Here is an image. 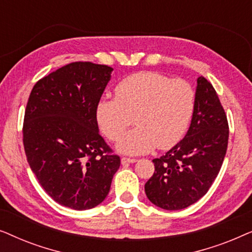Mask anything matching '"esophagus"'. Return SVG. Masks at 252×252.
Segmentation results:
<instances>
[{"instance_id":"esophagus-1","label":"esophagus","mask_w":252,"mask_h":252,"mask_svg":"<svg viewBox=\"0 0 252 252\" xmlns=\"http://www.w3.org/2000/svg\"><path fill=\"white\" fill-rule=\"evenodd\" d=\"M137 159L135 158H127V157H123L122 158V164L125 165V164H133V163H136Z\"/></svg>"}]
</instances>
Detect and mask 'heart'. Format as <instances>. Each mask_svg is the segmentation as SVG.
<instances>
[{
	"label": "heart",
	"mask_w": 252,
	"mask_h": 252,
	"mask_svg": "<svg viewBox=\"0 0 252 252\" xmlns=\"http://www.w3.org/2000/svg\"><path fill=\"white\" fill-rule=\"evenodd\" d=\"M116 98H102L96 105L99 128L111 141L120 139L118 150L127 155L149 153L157 146L167 150L184 139L195 110L194 88L184 79L151 71L133 73L115 88Z\"/></svg>",
	"instance_id": "1"
}]
</instances>
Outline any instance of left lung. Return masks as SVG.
<instances>
[{"label": "left lung", "mask_w": 252, "mask_h": 252, "mask_svg": "<svg viewBox=\"0 0 252 252\" xmlns=\"http://www.w3.org/2000/svg\"><path fill=\"white\" fill-rule=\"evenodd\" d=\"M195 110L186 136L153 160L147 197L164 210H181L202 198L221 168L228 144V122L213 86L197 79Z\"/></svg>", "instance_id": "left-lung-1"}]
</instances>
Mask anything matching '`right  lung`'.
<instances>
[{"instance_id":"obj_1","label":"right lung","mask_w":252,"mask_h":252,"mask_svg":"<svg viewBox=\"0 0 252 252\" xmlns=\"http://www.w3.org/2000/svg\"><path fill=\"white\" fill-rule=\"evenodd\" d=\"M113 68L74 62L40 79L27 102L24 149L54 201L89 210L104 201L120 158L98 133L96 105Z\"/></svg>"}]
</instances>
